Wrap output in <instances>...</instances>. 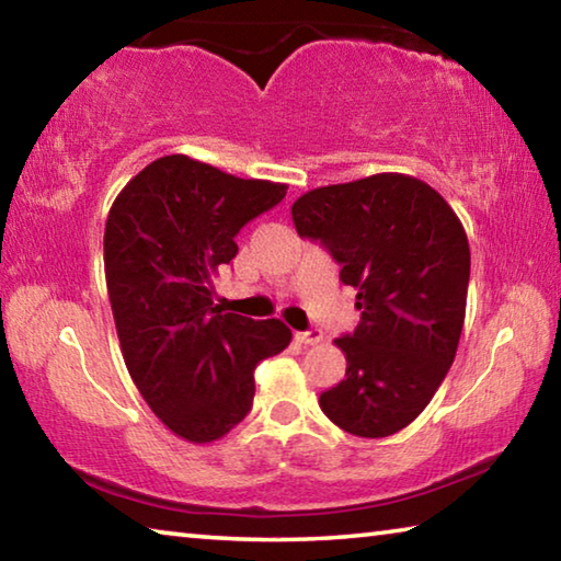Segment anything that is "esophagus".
<instances>
[{"instance_id":"1","label":"esophagus","mask_w":561,"mask_h":561,"mask_svg":"<svg viewBox=\"0 0 561 561\" xmlns=\"http://www.w3.org/2000/svg\"><path fill=\"white\" fill-rule=\"evenodd\" d=\"M294 339L299 341V344H304V346H317L321 339H324V334H321L319 329H309V331H297V334H294Z\"/></svg>"}]
</instances>
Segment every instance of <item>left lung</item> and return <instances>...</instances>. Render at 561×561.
I'll use <instances>...</instances> for the list:
<instances>
[{
	"mask_svg": "<svg viewBox=\"0 0 561 561\" xmlns=\"http://www.w3.org/2000/svg\"><path fill=\"white\" fill-rule=\"evenodd\" d=\"M291 220L358 291L356 331L334 339L346 378L319 396L321 411L358 438L393 435L431 403L458 351L470 279L460 217L423 180L378 173L309 190Z\"/></svg>",
	"mask_w": 561,
	"mask_h": 561,
	"instance_id": "1",
	"label": "left lung"
}]
</instances>
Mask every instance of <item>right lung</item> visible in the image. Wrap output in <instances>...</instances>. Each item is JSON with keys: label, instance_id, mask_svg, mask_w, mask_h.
I'll use <instances>...</instances> for the list:
<instances>
[{"label": "right lung", "instance_id": "1", "mask_svg": "<svg viewBox=\"0 0 561 561\" xmlns=\"http://www.w3.org/2000/svg\"><path fill=\"white\" fill-rule=\"evenodd\" d=\"M287 195L187 156L146 165L111 205L103 264L133 383L178 438L220 440L250 413L254 368L289 346L279 319L225 314L213 301L234 234Z\"/></svg>", "mask_w": 561, "mask_h": 561}]
</instances>
